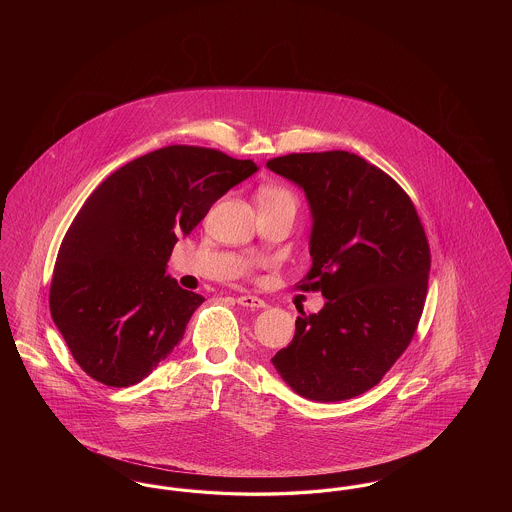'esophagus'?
Wrapping results in <instances>:
<instances>
[{"label": "esophagus", "instance_id": "1", "mask_svg": "<svg viewBox=\"0 0 512 512\" xmlns=\"http://www.w3.org/2000/svg\"><path fill=\"white\" fill-rule=\"evenodd\" d=\"M238 303L242 307H249V309H265L267 307V303L261 297H255V295H240Z\"/></svg>", "mask_w": 512, "mask_h": 512}]
</instances>
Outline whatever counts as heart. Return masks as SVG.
<instances>
[{
	"label": "heart",
	"instance_id": "obj_1",
	"mask_svg": "<svg viewBox=\"0 0 512 512\" xmlns=\"http://www.w3.org/2000/svg\"><path fill=\"white\" fill-rule=\"evenodd\" d=\"M259 199V207H265V205H290L295 209V197H293L286 188L282 186H263L257 194Z\"/></svg>",
	"mask_w": 512,
	"mask_h": 512
}]
</instances>
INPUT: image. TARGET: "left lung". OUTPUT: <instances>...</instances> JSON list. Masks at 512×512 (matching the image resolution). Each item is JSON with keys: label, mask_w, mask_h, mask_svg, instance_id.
<instances>
[{"label": "left lung", "mask_w": 512, "mask_h": 512, "mask_svg": "<svg viewBox=\"0 0 512 512\" xmlns=\"http://www.w3.org/2000/svg\"><path fill=\"white\" fill-rule=\"evenodd\" d=\"M267 167L305 192L313 267L299 288L326 297L270 361L305 399L357 397L413 340L430 274L424 228L403 188L355 153H292Z\"/></svg>", "instance_id": "1"}]
</instances>
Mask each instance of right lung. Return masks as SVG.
Instances as JSON below:
<instances>
[{
  "label": "right lung",
  "mask_w": 512,
  "mask_h": 512,
  "mask_svg": "<svg viewBox=\"0 0 512 512\" xmlns=\"http://www.w3.org/2000/svg\"><path fill=\"white\" fill-rule=\"evenodd\" d=\"M259 171L217 149H155L105 178L69 226L49 309L80 368L111 388L142 382L205 301L167 274L178 236Z\"/></svg>",
  "instance_id": "obj_1"
}]
</instances>
